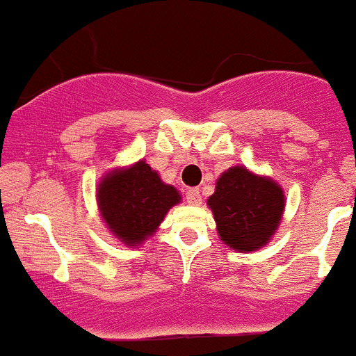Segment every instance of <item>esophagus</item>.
Masks as SVG:
<instances>
[{
  "label": "esophagus",
  "instance_id": "1",
  "mask_svg": "<svg viewBox=\"0 0 356 356\" xmlns=\"http://www.w3.org/2000/svg\"><path fill=\"white\" fill-rule=\"evenodd\" d=\"M186 202L192 204V206H199L202 202V197H200L199 188H190L186 190Z\"/></svg>",
  "mask_w": 356,
  "mask_h": 356
}]
</instances>
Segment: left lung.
Here are the masks:
<instances>
[{
    "label": "left lung",
    "instance_id": "left-lung-1",
    "mask_svg": "<svg viewBox=\"0 0 356 356\" xmlns=\"http://www.w3.org/2000/svg\"><path fill=\"white\" fill-rule=\"evenodd\" d=\"M284 192L268 178L242 166L230 168L207 199L221 241L237 251H256L275 234L282 218Z\"/></svg>",
    "mask_w": 356,
    "mask_h": 356
}]
</instances>
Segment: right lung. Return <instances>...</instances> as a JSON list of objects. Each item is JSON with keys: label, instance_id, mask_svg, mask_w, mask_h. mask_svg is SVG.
Segmentation results:
<instances>
[{"label": "right lung", "instance_id": "obj_1", "mask_svg": "<svg viewBox=\"0 0 356 356\" xmlns=\"http://www.w3.org/2000/svg\"><path fill=\"white\" fill-rule=\"evenodd\" d=\"M97 199L111 232L135 245L157 230L168 211L179 202V193L140 161L128 170L108 173L98 185Z\"/></svg>", "mask_w": 356, "mask_h": 356}]
</instances>
